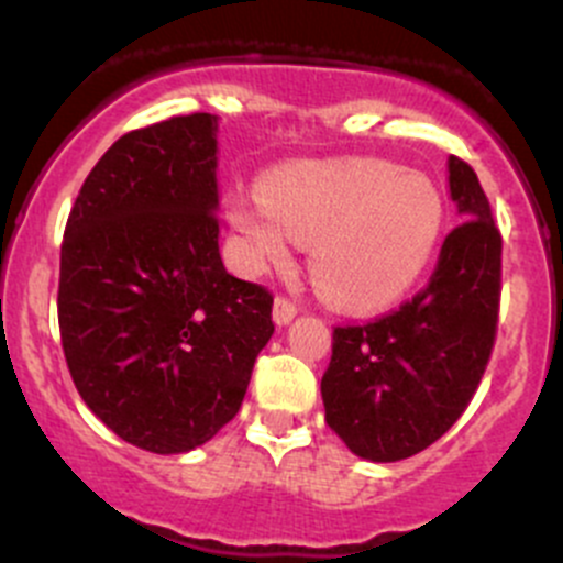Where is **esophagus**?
Returning <instances> with one entry per match:
<instances>
[{
  "label": "esophagus",
  "mask_w": 563,
  "mask_h": 563,
  "mask_svg": "<svg viewBox=\"0 0 563 563\" xmlns=\"http://www.w3.org/2000/svg\"><path fill=\"white\" fill-rule=\"evenodd\" d=\"M294 316H297V305L286 297H277L275 305H272V318H275L277 327H286V323H291Z\"/></svg>",
  "instance_id": "obj_1"
}]
</instances>
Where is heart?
Masks as SVG:
<instances>
[{"instance_id":"1","label":"heart","mask_w":563,"mask_h":563,"mask_svg":"<svg viewBox=\"0 0 563 563\" xmlns=\"http://www.w3.org/2000/svg\"><path fill=\"white\" fill-rule=\"evenodd\" d=\"M444 218L439 187L387 161L286 168L229 203L247 266L286 264L294 242L310 245L318 294L345 310L400 299L433 261Z\"/></svg>"}]
</instances>
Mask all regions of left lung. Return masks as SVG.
I'll list each match as a JSON object with an SVG mask.
<instances>
[{
	"mask_svg": "<svg viewBox=\"0 0 563 563\" xmlns=\"http://www.w3.org/2000/svg\"><path fill=\"white\" fill-rule=\"evenodd\" d=\"M463 223L428 288L395 313L338 327L321 378L327 424L356 457L395 463L439 441L482 382L501 299V234L474 168L446 161Z\"/></svg>",
	"mask_w": 563,
	"mask_h": 563,
	"instance_id": "left-lung-1",
	"label": "left lung"
}]
</instances>
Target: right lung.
Here are the masks:
<instances>
[{
	"mask_svg": "<svg viewBox=\"0 0 563 563\" xmlns=\"http://www.w3.org/2000/svg\"><path fill=\"white\" fill-rule=\"evenodd\" d=\"M218 117L122 135L81 185L59 264V332L89 411L179 455L240 411L269 343L272 294L220 258Z\"/></svg>",
	"mask_w": 563,
	"mask_h": 563,
	"instance_id": "1",
	"label": "right lung"
}]
</instances>
